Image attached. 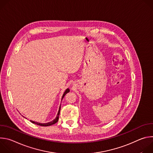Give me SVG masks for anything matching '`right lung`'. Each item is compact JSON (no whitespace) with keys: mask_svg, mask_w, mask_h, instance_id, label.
<instances>
[{"mask_svg":"<svg viewBox=\"0 0 153 153\" xmlns=\"http://www.w3.org/2000/svg\"><path fill=\"white\" fill-rule=\"evenodd\" d=\"M68 92H70V90L68 88H67L66 90H65V93H63V96H62V100L63 99V97L66 95V94H67ZM60 106L59 107V111H58V113H57V117L55 119H54L53 121L51 122H50L48 123H39V122H34L33 120H30L31 122H32L33 123H35L37 125H40V126H50V125H52L56 123L57 122L58 120H59V114H60Z\"/></svg>","mask_w":153,"mask_h":153,"instance_id":"right-lung-1","label":"right lung"}]
</instances>
